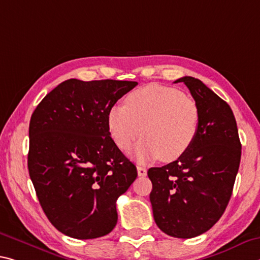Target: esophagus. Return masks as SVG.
Segmentation results:
<instances>
[{
	"label": "esophagus",
	"instance_id": "esophagus-1",
	"mask_svg": "<svg viewBox=\"0 0 260 260\" xmlns=\"http://www.w3.org/2000/svg\"><path fill=\"white\" fill-rule=\"evenodd\" d=\"M138 175L140 177L147 176V169L146 168H142V167H138Z\"/></svg>",
	"mask_w": 260,
	"mask_h": 260
}]
</instances>
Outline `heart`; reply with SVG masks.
<instances>
[{"label":"heart","instance_id":"heart-1","mask_svg":"<svg viewBox=\"0 0 260 260\" xmlns=\"http://www.w3.org/2000/svg\"><path fill=\"white\" fill-rule=\"evenodd\" d=\"M199 123L200 110L194 100L158 84L131 92L125 106H113L108 115L110 134L120 149L128 150L140 137L145 139L134 151L140 163L182 157L194 142Z\"/></svg>","mask_w":260,"mask_h":260}]
</instances>
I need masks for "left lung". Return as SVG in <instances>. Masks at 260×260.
<instances>
[{"instance_id":"left-lung-1","label":"left lung","mask_w":260,"mask_h":260,"mask_svg":"<svg viewBox=\"0 0 260 260\" xmlns=\"http://www.w3.org/2000/svg\"><path fill=\"white\" fill-rule=\"evenodd\" d=\"M183 82L200 110L197 138L177 160L150 168L154 220L169 236L192 238L204 234L224 213L241 162V141L230 106L203 82Z\"/></svg>"}]
</instances>
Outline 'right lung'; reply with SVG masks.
<instances>
[{"mask_svg":"<svg viewBox=\"0 0 260 260\" xmlns=\"http://www.w3.org/2000/svg\"><path fill=\"white\" fill-rule=\"evenodd\" d=\"M137 85L71 78L31 115L28 174L47 219L69 237H102L117 224L115 201L138 171L111 138L108 115Z\"/></svg>","mask_w":260,"mask_h":260,"instance_id":"obj_1","label":"right lung"}]
</instances>
